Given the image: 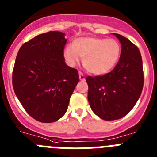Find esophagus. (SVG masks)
Masks as SVG:
<instances>
[{"mask_svg":"<svg viewBox=\"0 0 157 157\" xmlns=\"http://www.w3.org/2000/svg\"><path fill=\"white\" fill-rule=\"evenodd\" d=\"M79 78H80V80H82V81H84V80H85V77H84V75L81 73V72H79Z\"/></svg>","mask_w":157,"mask_h":157,"instance_id":"obj_1","label":"esophagus"}]
</instances>
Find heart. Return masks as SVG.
I'll return each instance as SVG.
<instances>
[{
	"label": "heart",
	"mask_w": 157,
	"mask_h": 157,
	"mask_svg": "<svg viewBox=\"0 0 157 157\" xmlns=\"http://www.w3.org/2000/svg\"><path fill=\"white\" fill-rule=\"evenodd\" d=\"M121 50V45L114 39L80 37L65 48L63 56L70 66H75L80 58H84L83 65L89 73L104 75L116 66Z\"/></svg>",
	"instance_id": "obj_1"
}]
</instances>
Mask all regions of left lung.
<instances>
[{
  "instance_id": "8db88e82",
  "label": "left lung",
  "mask_w": 157,
  "mask_h": 157,
  "mask_svg": "<svg viewBox=\"0 0 157 157\" xmlns=\"http://www.w3.org/2000/svg\"><path fill=\"white\" fill-rule=\"evenodd\" d=\"M121 44L119 62L103 76L87 77L89 104L96 115L105 121H115L131 111L142 93L144 84L141 53L128 38L113 33Z\"/></svg>"
}]
</instances>
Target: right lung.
I'll list each match as a JSON object with an SVG mask.
<instances>
[{
    "instance_id": "obj_1",
    "label": "right lung",
    "mask_w": 157,
    "mask_h": 157,
    "mask_svg": "<svg viewBox=\"0 0 157 157\" xmlns=\"http://www.w3.org/2000/svg\"><path fill=\"white\" fill-rule=\"evenodd\" d=\"M65 33L50 31L22 45L15 59L12 84L27 113L42 123L66 113L79 82L78 71L65 63Z\"/></svg>"
}]
</instances>
